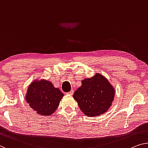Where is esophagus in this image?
Instances as JSON below:
<instances>
[{"mask_svg":"<svg viewBox=\"0 0 148 148\" xmlns=\"http://www.w3.org/2000/svg\"><path fill=\"white\" fill-rule=\"evenodd\" d=\"M73 94H74V90H72L71 91L69 92H68V93H67V94H68V95H71V96H72Z\"/></svg>","mask_w":148,"mask_h":148,"instance_id":"1","label":"esophagus"}]
</instances>
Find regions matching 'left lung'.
<instances>
[{"label": "left lung", "instance_id": "8db88e82", "mask_svg": "<svg viewBox=\"0 0 148 148\" xmlns=\"http://www.w3.org/2000/svg\"><path fill=\"white\" fill-rule=\"evenodd\" d=\"M114 88L105 77L96 74L82 81V86L73 94L82 112L90 117L105 113L114 98Z\"/></svg>", "mask_w": 148, "mask_h": 148}]
</instances>
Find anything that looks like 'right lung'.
I'll return each instance as SVG.
<instances>
[{
  "mask_svg": "<svg viewBox=\"0 0 148 148\" xmlns=\"http://www.w3.org/2000/svg\"><path fill=\"white\" fill-rule=\"evenodd\" d=\"M64 94L49 81H34L29 86L26 100L29 106L41 116H50L58 107Z\"/></svg>",
  "mask_w": 148,
  "mask_h": 148,
  "instance_id": "right-lung-1",
  "label": "right lung"
}]
</instances>
